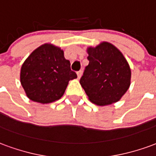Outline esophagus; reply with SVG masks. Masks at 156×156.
I'll use <instances>...</instances> for the list:
<instances>
[{
  "label": "esophagus",
  "mask_w": 156,
  "mask_h": 156,
  "mask_svg": "<svg viewBox=\"0 0 156 156\" xmlns=\"http://www.w3.org/2000/svg\"><path fill=\"white\" fill-rule=\"evenodd\" d=\"M82 73H83V72H82V71H78V73H77V75H78V79L81 78Z\"/></svg>",
  "instance_id": "esophagus-1"
}]
</instances>
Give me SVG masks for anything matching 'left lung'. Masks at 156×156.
<instances>
[{"instance_id": "obj_1", "label": "left lung", "mask_w": 156, "mask_h": 156, "mask_svg": "<svg viewBox=\"0 0 156 156\" xmlns=\"http://www.w3.org/2000/svg\"><path fill=\"white\" fill-rule=\"evenodd\" d=\"M88 65L80 84L88 99L98 106L116 103L130 86L131 70L127 60L115 46L103 41L88 47Z\"/></svg>"}]
</instances>
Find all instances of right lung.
<instances>
[{
	"mask_svg": "<svg viewBox=\"0 0 156 156\" xmlns=\"http://www.w3.org/2000/svg\"><path fill=\"white\" fill-rule=\"evenodd\" d=\"M77 78L70 62L61 48L45 43L35 49L23 62L20 81L27 98L40 104H50L64 94L68 82Z\"/></svg>",
	"mask_w": 156,
	"mask_h": 156,
	"instance_id": "right-lung-1",
	"label": "right lung"
}]
</instances>
